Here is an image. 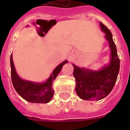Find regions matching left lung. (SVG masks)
Returning a JSON list of instances; mask_svg holds the SVG:
<instances>
[{
    "label": "left lung",
    "instance_id": "left-lung-1",
    "mask_svg": "<svg viewBox=\"0 0 130 130\" xmlns=\"http://www.w3.org/2000/svg\"><path fill=\"white\" fill-rule=\"evenodd\" d=\"M100 26L109 42L111 61L109 65L104 66L99 71L80 68L73 64V74L76 84L75 91L83 100L99 101L107 96L113 90L119 71L120 61L112 34L103 23L100 22Z\"/></svg>",
    "mask_w": 130,
    "mask_h": 130
}]
</instances>
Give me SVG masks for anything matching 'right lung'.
Listing matches in <instances>:
<instances>
[{
    "mask_svg": "<svg viewBox=\"0 0 130 130\" xmlns=\"http://www.w3.org/2000/svg\"><path fill=\"white\" fill-rule=\"evenodd\" d=\"M10 62L11 80L16 92L23 99L30 103H47L50 102L54 94V90L52 88L53 81L60 73L63 65L67 63V61L59 64L44 83H35L21 79L15 71L12 55H11Z\"/></svg>",
    "mask_w": 130,
    "mask_h": 130,
    "instance_id": "add662e5",
    "label": "right lung"
}]
</instances>
